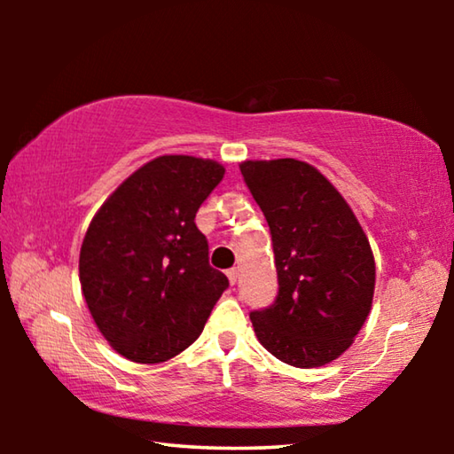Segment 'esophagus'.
<instances>
[{
    "label": "esophagus",
    "mask_w": 454,
    "mask_h": 454,
    "mask_svg": "<svg viewBox=\"0 0 454 454\" xmlns=\"http://www.w3.org/2000/svg\"><path fill=\"white\" fill-rule=\"evenodd\" d=\"M226 276H228V280H230V284H232V286H234V284H236V280H238V270H236V268H230V270L226 272Z\"/></svg>",
    "instance_id": "esophagus-1"
}]
</instances>
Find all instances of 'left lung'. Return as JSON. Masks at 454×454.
<instances>
[{"mask_svg":"<svg viewBox=\"0 0 454 454\" xmlns=\"http://www.w3.org/2000/svg\"><path fill=\"white\" fill-rule=\"evenodd\" d=\"M240 172L270 226L278 272L274 304L250 312L258 340L290 366L333 363L372 306L376 268L364 230L310 164L246 160Z\"/></svg>","mask_w":454,"mask_h":454,"instance_id":"left-lung-1","label":"left lung"}]
</instances>
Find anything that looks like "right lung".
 <instances>
[{"instance_id": "1", "label": "right lung", "mask_w": 454, "mask_h": 454, "mask_svg": "<svg viewBox=\"0 0 454 454\" xmlns=\"http://www.w3.org/2000/svg\"><path fill=\"white\" fill-rule=\"evenodd\" d=\"M224 172L214 160L158 156L90 222L80 250L83 298L110 347L132 363H166L186 350L228 288L194 222Z\"/></svg>"}]
</instances>
